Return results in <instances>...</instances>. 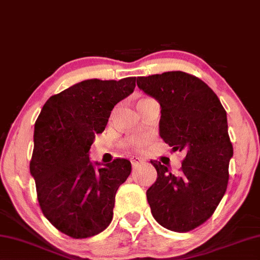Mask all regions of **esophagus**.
I'll list each match as a JSON object with an SVG mask.
<instances>
[{
	"label": "esophagus",
	"mask_w": 260,
	"mask_h": 260,
	"mask_svg": "<svg viewBox=\"0 0 260 260\" xmlns=\"http://www.w3.org/2000/svg\"><path fill=\"white\" fill-rule=\"evenodd\" d=\"M143 162H145V159L141 157H138V156H133V157H131V163L133 168H137L138 166H140V164Z\"/></svg>",
	"instance_id": "34e87169"
}]
</instances>
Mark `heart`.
<instances>
[{
    "label": "heart",
    "instance_id": "obj_1",
    "mask_svg": "<svg viewBox=\"0 0 260 260\" xmlns=\"http://www.w3.org/2000/svg\"><path fill=\"white\" fill-rule=\"evenodd\" d=\"M143 101V100H141ZM154 137L150 133H140V134H133L131 137L126 138L121 142V147L126 150L131 151H138L143 152L148 147L151 145Z\"/></svg>",
    "mask_w": 260,
    "mask_h": 260
}]
</instances>
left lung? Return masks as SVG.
<instances>
[{"label":"left lung","mask_w":260,"mask_h":260,"mask_svg":"<svg viewBox=\"0 0 260 260\" xmlns=\"http://www.w3.org/2000/svg\"><path fill=\"white\" fill-rule=\"evenodd\" d=\"M137 84L159 103L163 141L186 154L178 174L150 160L157 171L147 189L151 214L164 228L189 232L213 215L228 185L234 150L226 112L215 92L187 73L138 77Z\"/></svg>","instance_id":"8db88e82"}]
</instances>
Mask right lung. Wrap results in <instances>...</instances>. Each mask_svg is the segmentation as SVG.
I'll return each instance as SVG.
<instances>
[{"label":"right lung","instance_id":"right-lung-1","mask_svg":"<svg viewBox=\"0 0 260 260\" xmlns=\"http://www.w3.org/2000/svg\"><path fill=\"white\" fill-rule=\"evenodd\" d=\"M135 80L82 81L49 97L37 118L30 160L37 198L45 217L69 237L94 236L112 221L115 193L132 164L117 158L97 170L89 150Z\"/></svg>","mask_w":260,"mask_h":260}]
</instances>
